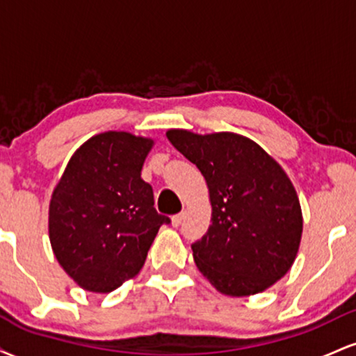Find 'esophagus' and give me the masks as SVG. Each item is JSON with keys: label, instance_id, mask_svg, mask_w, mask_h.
<instances>
[{"label": "esophagus", "instance_id": "34e87169", "mask_svg": "<svg viewBox=\"0 0 356 356\" xmlns=\"http://www.w3.org/2000/svg\"><path fill=\"white\" fill-rule=\"evenodd\" d=\"M184 216H186V214H184V212H179V214H175V216H172V226H174V227H177V226H179V224H181V222H182Z\"/></svg>", "mask_w": 356, "mask_h": 356}]
</instances>
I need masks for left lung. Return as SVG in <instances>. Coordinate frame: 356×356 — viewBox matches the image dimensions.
I'll return each mask as SVG.
<instances>
[{"label": "left lung", "mask_w": 356, "mask_h": 356, "mask_svg": "<svg viewBox=\"0 0 356 356\" xmlns=\"http://www.w3.org/2000/svg\"><path fill=\"white\" fill-rule=\"evenodd\" d=\"M167 138L209 187L212 224L192 244L199 271L229 296L275 284L295 263L303 232L300 199L281 165L238 134L174 129Z\"/></svg>", "instance_id": "8db88e82"}]
</instances>
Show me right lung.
Returning <instances> with one entry per match:
<instances>
[{"mask_svg":"<svg viewBox=\"0 0 356 356\" xmlns=\"http://www.w3.org/2000/svg\"><path fill=\"white\" fill-rule=\"evenodd\" d=\"M154 140L104 132L72 155L50 201L48 231L60 266L87 291L110 293L144 266L159 227L152 186L140 177Z\"/></svg>","mask_w":356,"mask_h":356,"instance_id":"right-lung-1","label":"right lung"}]
</instances>
